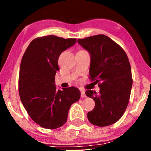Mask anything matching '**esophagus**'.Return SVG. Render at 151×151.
<instances>
[{
    "label": "esophagus",
    "mask_w": 151,
    "mask_h": 151,
    "mask_svg": "<svg viewBox=\"0 0 151 151\" xmlns=\"http://www.w3.org/2000/svg\"><path fill=\"white\" fill-rule=\"evenodd\" d=\"M81 97H82V98H85V97H86L85 91L81 90Z\"/></svg>",
    "instance_id": "obj_1"
}]
</instances>
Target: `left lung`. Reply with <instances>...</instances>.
<instances>
[{
	"mask_svg": "<svg viewBox=\"0 0 151 151\" xmlns=\"http://www.w3.org/2000/svg\"><path fill=\"white\" fill-rule=\"evenodd\" d=\"M77 41L91 54L89 78L100 88L98 94L91 90L85 93L95 102L94 109L88 112V119L96 126H109L121 118L129 104L132 85L129 58L121 46L106 35Z\"/></svg>",
	"mask_w": 151,
	"mask_h": 151,
	"instance_id": "1",
	"label": "left lung"
}]
</instances>
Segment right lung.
Segmentation results:
<instances>
[{"mask_svg": "<svg viewBox=\"0 0 151 151\" xmlns=\"http://www.w3.org/2000/svg\"><path fill=\"white\" fill-rule=\"evenodd\" d=\"M76 42V39L55 35L36 38L22 58L19 77L20 101L33 121L45 129H55L65 124L70 106L81 97L77 88L57 91L55 85V76L59 70L58 57Z\"/></svg>", "mask_w": 151, "mask_h": 151, "instance_id": "add662e5", "label": "right lung"}]
</instances>
